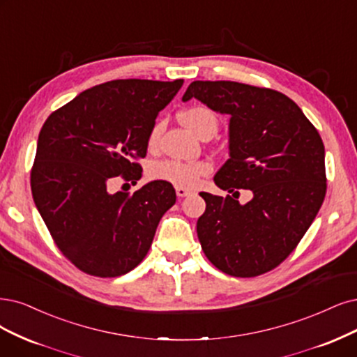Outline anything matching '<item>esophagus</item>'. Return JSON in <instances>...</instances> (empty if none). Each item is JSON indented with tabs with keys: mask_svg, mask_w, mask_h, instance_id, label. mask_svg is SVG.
<instances>
[{
	"mask_svg": "<svg viewBox=\"0 0 357 357\" xmlns=\"http://www.w3.org/2000/svg\"><path fill=\"white\" fill-rule=\"evenodd\" d=\"M190 194H191V191L187 190V188H181V187L176 188V195L179 197V199H183V197H187Z\"/></svg>",
	"mask_w": 357,
	"mask_h": 357,
	"instance_id": "obj_1",
	"label": "esophagus"
}]
</instances>
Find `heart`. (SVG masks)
Instances as JSON below:
<instances>
[{
  "instance_id": "b5f03b06",
  "label": "heart",
  "mask_w": 357,
  "mask_h": 357,
  "mask_svg": "<svg viewBox=\"0 0 357 357\" xmlns=\"http://www.w3.org/2000/svg\"><path fill=\"white\" fill-rule=\"evenodd\" d=\"M179 122L188 128L191 132L197 135L200 129L207 122H215L216 119L213 113L203 109V107H194L183 110L179 113ZM158 137V126H155L149 138V144L154 145ZM212 172V165L208 162H181V160H160L155 162L150 169V176L157 181L169 182L172 185L181 187V188H194L197 183L200 182L202 176L208 175Z\"/></svg>"
}]
</instances>
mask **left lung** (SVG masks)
I'll return each instance as SVG.
<instances>
[{"mask_svg": "<svg viewBox=\"0 0 357 357\" xmlns=\"http://www.w3.org/2000/svg\"><path fill=\"white\" fill-rule=\"evenodd\" d=\"M195 98L229 116V158L213 178L223 197L200 192L206 212L197 235L207 259L228 275L265 273L293 252L322 206L325 149L298 105L278 91L231 81H194ZM250 189L241 205L234 194Z\"/></svg>", "mask_w": 357, "mask_h": 357, "instance_id": "obj_1", "label": "left lung"}]
</instances>
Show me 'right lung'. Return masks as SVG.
Returning <instances> with one entry per match:
<instances>
[{
  "mask_svg": "<svg viewBox=\"0 0 357 357\" xmlns=\"http://www.w3.org/2000/svg\"><path fill=\"white\" fill-rule=\"evenodd\" d=\"M183 81L117 79L92 86L51 113L36 144L33 202L63 255L81 271L113 278L138 266L158 222L175 204L172 183L110 192L113 178H141L155 117Z\"/></svg>",
  "mask_w": 357,
  "mask_h": 357,
  "instance_id": "add662e5",
  "label": "right lung"
}]
</instances>
